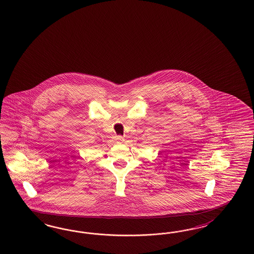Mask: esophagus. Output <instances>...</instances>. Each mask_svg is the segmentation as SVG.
I'll return each mask as SVG.
<instances>
[{"instance_id":"obj_1","label":"esophagus","mask_w":254,"mask_h":254,"mask_svg":"<svg viewBox=\"0 0 254 254\" xmlns=\"http://www.w3.org/2000/svg\"><path fill=\"white\" fill-rule=\"evenodd\" d=\"M116 139L117 141H122L124 140V138L122 136H120V135H118V136H116Z\"/></svg>"}]
</instances>
